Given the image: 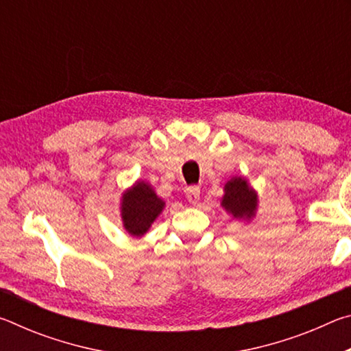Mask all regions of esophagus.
I'll list each match as a JSON object with an SVG mask.
<instances>
[{
	"label": "esophagus",
	"mask_w": 351,
	"mask_h": 351,
	"mask_svg": "<svg viewBox=\"0 0 351 351\" xmlns=\"http://www.w3.org/2000/svg\"><path fill=\"white\" fill-rule=\"evenodd\" d=\"M186 197L189 199L190 204H198L199 201V187L197 186H192V187H187L186 189Z\"/></svg>",
	"instance_id": "esophagus-1"
}]
</instances>
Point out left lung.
Wrapping results in <instances>:
<instances>
[{
	"instance_id": "obj_1",
	"label": "left lung",
	"mask_w": 351,
	"mask_h": 351,
	"mask_svg": "<svg viewBox=\"0 0 351 351\" xmlns=\"http://www.w3.org/2000/svg\"><path fill=\"white\" fill-rule=\"evenodd\" d=\"M257 206V192L251 187L246 178L234 176L224 184L221 207L229 215L241 221H249L255 217Z\"/></svg>"
}]
</instances>
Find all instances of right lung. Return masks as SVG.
Masks as SVG:
<instances>
[{
    "instance_id": "right-lung-1",
    "label": "right lung",
    "mask_w": 351,
    "mask_h": 351,
    "mask_svg": "<svg viewBox=\"0 0 351 351\" xmlns=\"http://www.w3.org/2000/svg\"><path fill=\"white\" fill-rule=\"evenodd\" d=\"M164 207L165 201L158 197L150 182L136 181L121 198L123 229L132 237L145 235Z\"/></svg>"
}]
</instances>
